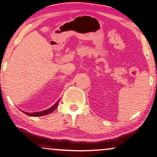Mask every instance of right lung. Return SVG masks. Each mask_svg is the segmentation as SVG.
Masks as SVG:
<instances>
[{
    "instance_id": "obj_1",
    "label": "right lung",
    "mask_w": 157,
    "mask_h": 157,
    "mask_svg": "<svg viewBox=\"0 0 157 157\" xmlns=\"http://www.w3.org/2000/svg\"><path fill=\"white\" fill-rule=\"evenodd\" d=\"M60 100H59L58 101L56 102V103L54 104V105L52 107V108L47 109V110H43L42 112H37V113H26V112H24L22 111L24 114H27V115L29 116H31V117H38V116H43V115H45V114H47L49 113H51L52 112H53L55 109L56 108L57 105H58V103L59 102Z\"/></svg>"
}]
</instances>
